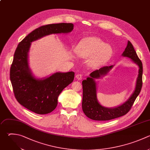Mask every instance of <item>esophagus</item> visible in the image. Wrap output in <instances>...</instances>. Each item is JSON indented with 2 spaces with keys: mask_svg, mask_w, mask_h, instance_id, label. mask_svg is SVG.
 <instances>
[{
  "mask_svg": "<svg viewBox=\"0 0 150 150\" xmlns=\"http://www.w3.org/2000/svg\"><path fill=\"white\" fill-rule=\"evenodd\" d=\"M76 77V78H77L78 80H81L83 79V75L81 74H77Z\"/></svg>",
  "mask_w": 150,
  "mask_h": 150,
  "instance_id": "34e87169",
  "label": "esophagus"
}]
</instances>
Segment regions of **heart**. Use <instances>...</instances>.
I'll return each mask as SVG.
<instances>
[{
    "instance_id": "1",
    "label": "heart",
    "mask_w": 150,
    "mask_h": 150,
    "mask_svg": "<svg viewBox=\"0 0 150 150\" xmlns=\"http://www.w3.org/2000/svg\"><path fill=\"white\" fill-rule=\"evenodd\" d=\"M76 52L82 58L91 57L90 64L96 67L103 64L111 57L112 50L111 46L105 45L100 39L90 37L83 39L79 43Z\"/></svg>"
}]
</instances>
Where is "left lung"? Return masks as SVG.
<instances>
[{
	"mask_svg": "<svg viewBox=\"0 0 150 150\" xmlns=\"http://www.w3.org/2000/svg\"><path fill=\"white\" fill-rule=\"evenodd\" d=\"M122 56L129 57L139 66L138 76L135 91L130 98L123 104L114 108H108L101 105L96 97V83L94 79H98L101 76L105 75L113 67L105 66L93 71L90 77L82 81L83 100L82 109L85 115L93 120L107 121L125 115L131 110L136 98L139 95L142 86V64L138 57L135 49L128 41Z\"/></svg>",
	"mask_w": 150,
	"mask_h": 150,
	"instance_id": "obj_1",
	"label": "left lung"
}]
</instances>
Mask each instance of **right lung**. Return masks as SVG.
Segmentation results:
<instances>
[{
	"label": "right lung",
	"mask_w": 150,
	"mask_h": 150,
	"mask_svg": "<svg viewBox=\"0 0 150 150\" xmlns=\"http://www.w3.org/2000/svg\"><path fill=\"white\" fill-rule=\"evenodd\" d=\"M73 29L72 23H57L40 26L32 31L18 45L10 70V79L15 97L27 109L39 114L53 111L57 98L74 80V72L56 73L44 80L36 79L28 66V53L30 43L53 33H66Z\"/></svg>",
	"instance_id": "obj_1"
}]
</instances>
